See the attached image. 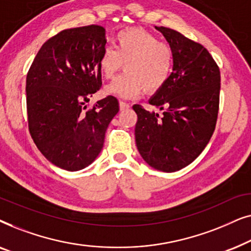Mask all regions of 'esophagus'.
I'll list each match as a JSON object with an SVG mask.
<instances>
[{"mask_svg": "<svg viewBox=\"0 0 251 251\" xmlns=\"http://www.w3.org/2000/svg\"><path fill=\"white\" fill-rule=\"evenodd\" d=\"M119 105H120V109H121V111H125V109H128L130 107V105L126 104V102H125V101H120Z\"/></svg>", "mask_w": 251, "mask_h": 251, "instance_id": "obj_1", "label": "esophagus"}]
</instances>
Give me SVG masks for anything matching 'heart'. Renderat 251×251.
<instances>
[{"label": "heart", "instance_id": "heart-1", "mask_svg": "<svg viewBox=\"0 0 251 251\" xmlns=\"http://www.w3.org/2000/svg\"><path fill=\"white\" fill-rule=\"evenodd\" d=\"M126 72L105 88L107 95L122 99H135L144 90L154 92L169 80L174 67V51L149 30L128 28L115 35V49L102 48L98 67L102 76L111 78L121 70Z\"/></svg>", "mask_w": 251, "mask_h": 251}]
</instances>
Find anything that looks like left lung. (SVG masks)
<instances>
[{
	"label": "left lung",
	"instance_id": "left-lung-1",
	"mask_svg": "<svg viewBox=\"0 0 251 251\" xmlns=\"http://www.w3.org/2000/svg\"><path fill=\"white\" fill-rule=\"evenodd\" d=\"M174 51L169 80L149 102L163 115L133 105L135 139L144 161L154 169L174 173L193 162L214 133L218 115L221 73L201 44L177 30L156 27Z\"/></svg>",
	"mask_w": 251,
	"mask_h": 251
}]
</instances>
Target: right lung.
Wrapping results in <instances>:
<instances>
[{
    "label": "right lung",
    "mask_w": 251,
    "mask_h": 251,
    "mask_svg": "<svg viewBox=\"0 0 251 251\" xmlns=\"http://www.w3.org/2000/svg\"><path fill=\"white\" fill-rule=\"evenodd\" d=\"M105 46L100 26L65 29L41 47L27 74L30 136L44 157L64 170L84 169L97 159L119 112L113 96L84 111L101 87L98 56Z\"/></svg>",
    "instance_id": "add662e5"
}]
</instances>
